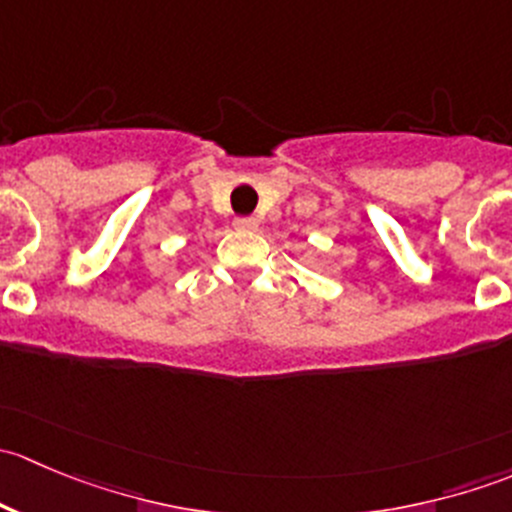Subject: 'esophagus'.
I'll use <instances>...</instances> for the list:
<instances>
[{"mask_svg": "<svg viewBox=\"0 0 512 512\" xmlns=\"http://www.w3.org/2000/svg\"><path fill=\"white\" fill-rule=\"evenodd\" d=\"M235 227L237 230H255L257 220L252 215H242V218H235Z\"/></svg>", "mask_w": 512, "mask_h": 512, "instance_id": "34e87169", "label": "esophagus"}]
</instances>
